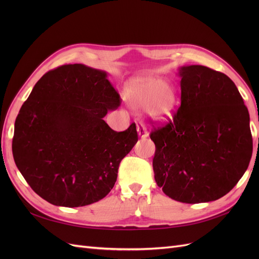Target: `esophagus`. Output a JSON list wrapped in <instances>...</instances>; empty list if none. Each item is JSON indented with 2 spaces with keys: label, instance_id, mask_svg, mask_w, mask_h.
<instances>
[{
  "label": "esophagus",
  "instance_id": "34e87169",
  "mask_svg": "<svg viewBox=\"0 0 259 259\" xmlns=\"http://www.w3.org/2000/svg\"><path fill=\"white\" fill-rule=\"evenodd\" d=\"M137 132H138L139 137L146 138V137L148 136V131H147L146 126H145V125H144L142 122H139V123L137 124Z\"/></svg>",
  "mask_w": 259,
  "mask_h": 259
}]
</instances>
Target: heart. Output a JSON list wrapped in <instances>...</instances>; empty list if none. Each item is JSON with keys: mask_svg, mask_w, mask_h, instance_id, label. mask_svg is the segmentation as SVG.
<instances>
[{"mask_svg": "<svg viewBox=\"0 0 259 259\" xmlns=\"http://www.w3.org/2000/svg\"><path fill=\"white\" fill-rule=\"evenodd\" d=\"M124 99L133 109H147L154 121L162 122L170 117L176 104L174 86L159 77L135 79L124 90Z\"/></svg>", "mask_w": 259, "mask_h": 259, "instance_id": "heart-1", "label": "heart"}]
</instances>
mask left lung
<instances>
[{
  "mask_svg": "<svg viewBox=\"0 0 259 259\" xmlns=\"http://www.w3.org/2000/svg\"><path fill=\"white\" fill-rule=\"evenodd\" d=\"M182 105L154 128V179L183 203L218 200L238 184L252 158L249 114L229 76L204 66L180 67Z\"/></svg>",
  "mask_w": 259,
  "mask_h": 259,
  "instance_id": "left-lung-1",
  "label": "left lung"
}]
</instances>
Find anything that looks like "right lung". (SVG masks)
I'll return each mask as SVG.
<instances>
[{
  "label": "right lung",
  "instance_id": "right-lung-1",
  "mask_svg": "<svg viewBox=\"0 0 259 259\" xmlns=\"http://www.w3.org/2000/svg\"><path fill=\"white\" fill-rule=\"evenodd\" d=\"M107 76L82 64L51 70L15 121V163L32 190L54 205L77 207L104 199L137 143L135 123L115 132L104 120L119 101Z\"/></svg>",
  "mask_w": 259,
  "mask_h": 259
}]
</instances>
